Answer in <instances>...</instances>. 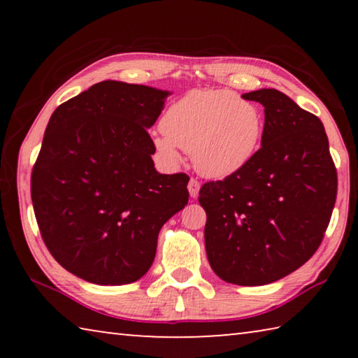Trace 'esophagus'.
<instances>
[{
	"instance_id": "obj_1",
	"label": "esophagus",
	"mask_w": 358,
	"mask_h": 358,
	"mask_svg": "<svg viewBox=\"0 0 358 358\" xmlns=\"http://www.w3.org/2000/svg\"><path fill=\"white\" fill-rule=\"evenodd\" d=\"M187 189H189L191 197L199 196V189H201V183H199L197 178H191L189 183H187Z\"/></svg>"
}]
</instances>
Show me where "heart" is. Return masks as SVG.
Here are the masks:
<instances>
[{"mask_svg":"<svg viewBox=\"0 0 358 358\" xmlns=\"http://www.w3.org/2000/svg\"><path fill=\"white\" fill-rule=\"evenodd\" d=\"M155 147L171 161L180 148L191 151L199 172L210 178L229 177L259 150L264 117L251 101L230 90H194L177 99L161 118Z\"/></svg>","mask_w":358,"mask_h":358,"instance_id":"obj_1","label":"heart"}]
</instances>
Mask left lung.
Here are the masks:
<instances>
[{
  "mask_svg": "<svg viewBox=\"0 0 358 358\" xmlns=\"http://www.w3.org/2000/svg\"><path fill=\"white\" fill-rule=\"evenodd\" d=\"M243 99L265 107L262 147L224 180L207 181L205 248L221 280L264 286L317 251L336 201L338 175L322 121L286 94L264 88Z\"/></svg>",
  "mask_w": 358,
  "mask_h": 358,
  "instance_id": "1",
  "label": "left lung"
}]
</instances>
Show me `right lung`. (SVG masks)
Masks as SVG:
<instances>
[{
    "mask_svg": "<svg viewBox=\"0 0 358 358\" xmlns=\"http://www.w3.org/2000/svg\"><path fill=\"white\" fill-rule=\"evenodd\" d=\"M167 92L104 80L52 113L31 172L47 250L82 280L129 284L147 273L161 227L189 201L186 173L156 172L148 134Z\"/></svg>",
    "mask_w": 358,
    "mask_h": 358,
    "instance_id": "add662e5",
    "label": "right lung"
}]
</instances>
